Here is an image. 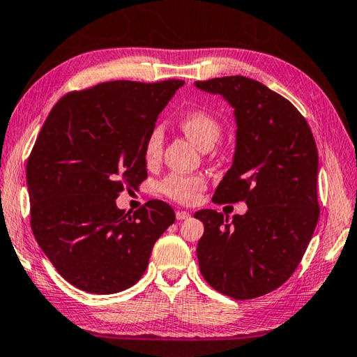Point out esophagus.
I'll return each mask as SVG.
<instances>
[{"label": "esophagus", "mask_w": 357, "mask_h": 357, "mask_svg": "<svg viewBox=\"0 0 357 357\" xmlns=\"http://www.w3.org/2000/svg\"><path fill=\"white\" fill-rule=\"evenodd\" d=\"M190 216H191V214L188 213V211H177V214H176L177 220H185V219H188Z\"/></svg>", "instance_id": "esophagus-1"}]
</instances>
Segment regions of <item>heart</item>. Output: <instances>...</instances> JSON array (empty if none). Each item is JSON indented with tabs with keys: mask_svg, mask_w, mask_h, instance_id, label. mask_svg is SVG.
<instances>
[{
	"mask_svg": "<svg viewBox=\"0 0 357 357\" xmlns=\"http://www.w3.org/2000/svg\"><path fill=\"white\" fill-rule=\"evenodd\" d=\"M180 127L200 149H211L222 135V124L210 112L194 109L186 112L180 119ZM163 147V129L153 127L144 143V160L153 163L161 155ZM205 190V178L200 176H183V174H169L160 183V191L178 204H194Z\"/></svg>",
	"mask_w": 357,
	"mask_h": 357,
	"instance_id": "1",
	"label": "heart"
}]
</instances>
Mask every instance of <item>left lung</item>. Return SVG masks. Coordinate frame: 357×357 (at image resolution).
I'll use <instances>...</instances> for the list:
<instances>
[{"label": "left lung", "instance_id": "left-lung-1", "mask_svg": "<svg viewBox=\"0 0 357 357\" xmlns=\"http://www.w3.org/2000/svg\"><path fill=\"white\" fill-rule=\"evenodd\" d=\"M196 86L228 100L238 126L233 165L213 202L248 206L233 220L216 210L194 214L205 227L199 268L218 292L257 298L291 278L314 234L320 214L317 146L303 115L258 80L227 76Z\"/></svg>", "mask_w": 357, "mask_h": 357}]
</instances>
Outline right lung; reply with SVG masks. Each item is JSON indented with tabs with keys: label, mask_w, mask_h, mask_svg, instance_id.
Wrapping results in <instances>:
<instances>
[{
	"label": "right lung",
	"mask_w": 357,
	"mask_h": 357,
	"mask_svg": "<svg viewBox=\"0 0 357 357\" xmlns=\"http://www.w3.org/2000/svg\"><path fill=\"white\" fill-rule=\"evenodd\" d=\"M183 84L113 80L71 91L38 133L26 165L31 228L56 271L80 291L107 295L135 284L176 220L166 202L149 200L130 214L116 199L147 177L146 138Z\"/></svg>",
	"instance_id": "add662e5"
}]
</instances>
